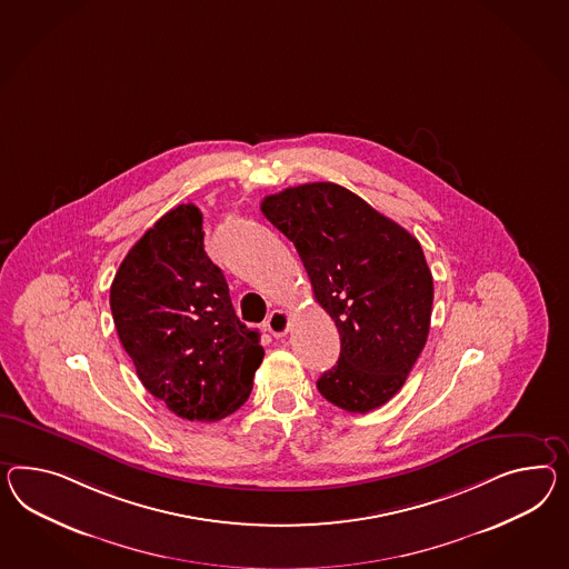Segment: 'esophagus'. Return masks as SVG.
<instances>
[{"mask_svg": "<svg viewBox=\"0 0 569 569\" xmlns=\"http://www.w3.org/2000/svg\"><path fill=\"white\" fill-rule=\"evenodd\" d=\"M289 328H291V316L282 309H274L266 320V330L274 338H282L289 332Z\"/></svg>", "mask_w": 569, "mask_h": 569, "instance_id": "obj_1", "label": "esophagus"}]
</instances>
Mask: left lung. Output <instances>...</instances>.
<instances>
[{
    "label": "left lung",
    "mask_w": 569,
    "mask_h": 569,
    "mask_svg": "<svg viewBox=\"0 0 569 569\" xmlns=\"http://www.w3.org/2000/svg\"><path fill=\"white\" fill-rule=\"evenodd\" d=\"M262 212L292 241L340 335V357L318 379L321 396L361 415L386 405L429 335L433 277L421 243L330 181L266 196Z\"/></svg>",
    "instance_id": "8db88e82"
}]
</instances>
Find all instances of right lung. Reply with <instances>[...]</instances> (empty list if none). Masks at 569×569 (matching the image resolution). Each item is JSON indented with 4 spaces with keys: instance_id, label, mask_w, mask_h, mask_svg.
Listing matches in <instances>:
<instances>
[{
    "instance_id": "obj_1",
    "label": "right lung",
    "mask_w": 569,
    "mask_h": 569,
    "mask_svg": "<svg viewBox=\"0 0 569 569\" xmlns=\"http://www.w3.org/2000/svg\"><path fill=\"white\" fill-rule=\"evenodd\" d=\"M109 301L138 378L177 417L219 421L248 400L263 359L260 335L234 316L196 206H177L140 237Z\"/></svg>"
}]
</instances>
